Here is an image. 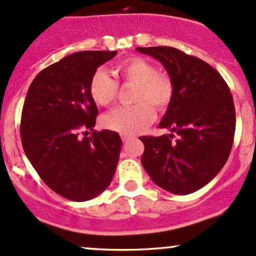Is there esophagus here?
<instances>
[{
  "label": "esophagus",
  "instance_id": "1",
  "mask_svg": "<svg viewBox=\"0 0 256 256\" xmlns=\"http://www.w3.org/2000/svg\"><path fill=\"white\" fill-rule=\"evenodd\" d=\"M131 138H134V137L130 136V134H122V142L130 141Z\"/></svg>",
  "mask_w": 256,
  "mask_h": 256
}]
</instances>
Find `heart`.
Here are the masks:
<instances>
[{"label": "heart", "mask_w": 256, "mask_h": 256, "mask_svg": "<svg viewBox=\"0 0 256 256\" xmlns=\"http://www.w3.org/2000/svg\"><path fill=\"white\" fill-rule=\"evenodd\" d=\"M118 80L132 84L134 104L118 106L100 118L106 130L124 134H134L147 128L156 118V110L162 113L169 108L175 94L172 78L166 72H156L150 60L138 56L118 62L114 66ZM119 84L104 69L94 70L88 82L91 100L100 106H108L116 100Z\"/></svg>", "instance_id": "1"}]
</instances>
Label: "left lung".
I'll list each match as a JSON object with an SVG mask.
<instances>
[{
  "mask_svg": "<svg viewBox=\"0 0 256 256\" xmlns=\"http://www.w3.org/2000/svg\"><path fill=\"white\" fill-rule=\"evenodd\" d=\"M166 69L175 94L162 128L170 134L142 136L141 162L154 184L190 194L220 172L231 153L236 110L226 81L212 66L174 47H137Z\"/></svg>",
  "mask_w": 256,
  "mask_h": 256,
  "instance_id": "8db88e82",
  "label": "left lung"
}]
</instances>
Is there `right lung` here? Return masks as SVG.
I'll list each match as a JSON object with an SVG mask.
<instances>
[{
  "instance_id": "1",
  "label": "right lung",
  "mask_w": 256,
  "mask_h": 256,
  "mask_svg": "<svg viewBox=\"0 0 256 256\" xmlns=\"http://www.w3.org/2000/svg\"><path fill=\"white\" fill-rule=\"evenodd\" d=\"M116 50H81L36 75L25 97L20 120L24 152L42 181L69 200L85 202L110 184L122 138L94 131L98 109L88 94L94 70ZM92 131L91 138L80 134Z\"/></svg>"
}]
</instances>
